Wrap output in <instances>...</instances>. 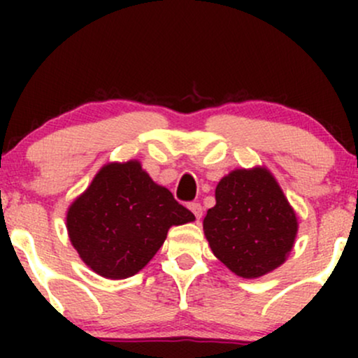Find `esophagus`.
<instances>
[{
    "label": "esophagus",
    "instance_id": "esophagus-1",
    "mask_svg": "<svg viewBox=\"0 0 358 358\" xmlns=\"http://www.w3.org/2000/svg\"><path fill=\"white\" fill-rule=\"evenodd\" d=\"M188 208H190L193 215H195V219L200 220V217H202V205H200L199 202H192L190 205H188Z\"/></svg>",
    "mask_w": 358,
    "mask_h": 358
}]
</instances>
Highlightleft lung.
Returning <instances> with one entry per match:
<instances>
[{
	"instance_id": "8db88e82",
	"label": "left lung",
	"mask_w": 358,
	"mask_h": 358,
	"mask_svg": "<svg viewBox=\"0 0 358 358\" xmlns=\"http://www.w3.org/2000/svg\"><path fill=\"white\" fill-rule=\"evenodd\" d=\"M215 207L203 219L208 244L232 273L259 278L285 262L298 222L268 170H236L215 188Z\"/></svg>"
}]
</instances>
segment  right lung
<instances>
[{"instance_id": "add662e5", "label": "right lung", "mask_w": 358, "mask_h": 358, "mask_svg": "<svg viewBox=\"0 0 358 358\" xmlns=\"http://www.w3.org/2000/svg\"><path fill=\"white\" fill-rule=\"evenodd\" d=\"M195 215L159 187L138 162L106 165L67 212L69 237L82 261L101 276L124 279L162 248L171 225Z\"/></svg>"}]
</instances>
